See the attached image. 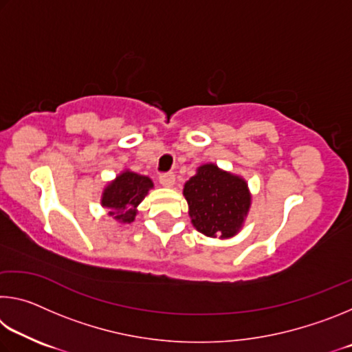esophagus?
<instances>
[{
	"instance_id": "obj_1",
	"label": "esophagus",
	"mask_w": 352,
	"mask_h": 352,
	"mask_svg": "<svg viewBox=\"0 0 352 352\" xmlns=\"http://www.w3.org/2000/svg\"><path fill=\"white\" fill-rule=\"evenodd\" d=\"M160 183H162L164 188H172V186H174V183H175V175L172 174V172L163 174L162 177H160Z\"/></svg>"
}]
</instances>
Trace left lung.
Returning a JSON list of instances; mask_svg holds the SVG:
<instances>
[{
	"instance_id": "1",
	"label": "left lung",
	"mask_w": 352,
	"mask_h": 352,
	"mask_svg": "<svg viewBox=\"0 0 352 352\" xmlns=\"http://www.w3.org/2000/svg\"><path fill=\"white\" fill-rule=\"evenodd\" d=\"M183 194L197 231L219 239L239 233L252 204L247 182L212 163L200 166L184 183Z\"/></svg>"
}]
</instances>
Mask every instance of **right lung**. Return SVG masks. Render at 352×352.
Instances as JSON below:
<instances>
[{"mask_svg": "<svg viewBox=\"0 0 352 352\" xmlns=\"http://www.w3.org/2000/svg\"><path fill=\"white\" fill-rule=\"evenodd\" d=\"M152 188L153 183L148 177L135 174L132 170H124L107 184L100 205L110 210L109 214L119 223H132L138 212L136 208Z\"/></svg>", "mask_w": 352, "mask_h": 352, "instance_id": "1", "label": "right lung"}]
</instances>
